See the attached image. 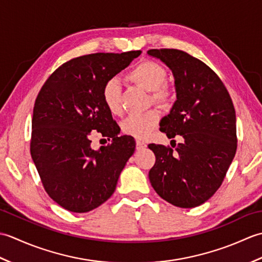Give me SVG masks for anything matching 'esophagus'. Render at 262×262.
I'll return each mask as SVG.
<instances>
[{
	"label": "esophagus",
	"instance_id": "obj_1",
	"mask_svg": "<svg viewBox=\"0 0 262 262\" xmlns=\"http://www.w3.org/2000/svg\"><path fill=\"white\" fill-rule=\"evenodd\" d=\"M145 147H146V143H144L141 140L136 141V148L137 149H142V148H145Z\"/></svg>",
	"mask_w": 262,
	"mask_h": 262
}]
</instances>
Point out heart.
<instances>
[{
	"instance_id": "heart-1",
	"label": "heart",
	"mask_w": 262,
	"mask_h": 262,
	"mask_svg": "<svg viewBox=\"0 0 262 262\" xmlns=\"http://www.w3.org/2000/svg\"><path fill=\"white\" fill-rule=\"evenodd\" d=\"M166 71L155 60H142L134 66L128 79L135 84L151 91L152 101L160 105H169L173 100V90L165 84ZM102 101L113 115H120L122 111L121 86L119 81L113 77L104 82L101 91ZM160 121V114L157 110H149L145 114L130 115L121 122L124 134L136 138H146L152 134Z\"/></svg>"
}]
</instances>
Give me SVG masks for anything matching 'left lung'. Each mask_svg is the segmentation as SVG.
<instances>
[{
  "mask_svg": "<svg viewBox=\"0 0 262 262\" xmlns=\"http://www.w3.org/2000/svg\"><path fill=\"white\" fill-rule=\"evenodd\" d=\"M174 75L177 101L160 124L177 145L148 144L155 163L149 182L161 198L181 208L204 204L223 183L237 147L236 117L230 93L208 65L180 49L147 52ZM176 142V141H174Z\"/></svg>",
  "mask_w": 262,
  "mask_h": 262,
  "instance_id": "left-lung-1",
  "label": "left lung"
}]
</instances>
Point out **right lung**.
Returning a JSON list of instances; mask_svg holds the SVG:
<instances>
[{
	"label": "right lung",
	"mask_w": 262,
	"mask_h": 262,
	"mask_svg": "<svg viewBox=\"0 0 262 262\" xmlns=\"http://www.w3.org/2000/svg\"><path fill=\"white\" fill-rule=\"evenodd\" d=\"M141 51L96 53L72 58L43 83L32 115L30 153L48 196L69 211L86 213L114 193L120 172L135 151L132 136L105 107L104 82L129 65ZM98 132L110 140L91 148Z\"/></svg>",
	"instance_id": "obj_1"
}]
</instances>
